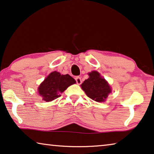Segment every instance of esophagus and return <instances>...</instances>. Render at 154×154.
Segmentation results:
<instances>
[{"label":"esophagus","mask_w":154,"mask_h":154,"mask_svg":"<svg viewBox=\"0 0 154 154\" xmlns=\"http://www.w3.org/2000/svg\"><path fill=\"white\" fill-rule=\"evenodd\" d=\"M75 80H76V82H77V84H82V79H81V77H75Z\"/></svg>","instance_id":"1"}]
</instances>
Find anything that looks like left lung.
<instances>
[{
	"instance_id": "left-lung-1",
	"label": "left lung",
	"mask_w": 154,
	"mask_h": 154,
	"mask_svg": "<svg viewBox=\"0 0 154 154\" xmlns=\"http://www.w3.org/2000/svg\"><path fill=\"white\" fill-rule=\"evenodd\" d=\"M88 75V79L82 84V88L91 99L97 102H104L111 92L109 84L97 71H92Z\"/></svg>"
}]
</instances>
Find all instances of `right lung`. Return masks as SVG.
Wrapping results in <instances>:
<instances>
[{
    "label": "right lung",
    "mask_w": 154,
    "mask_h": 154,
    "mask_svg": "<svg viewBox=\"0 0 154 154\" xmlns=\"http://www.w3.org/2000/svg\"><path fill=\"white\" fill-rule=\"evenodd\" d=\"M76 81L69 75H61L54 71L45 78L38 88V94L45 102H51L61 96L60 93Z\"/></svg>",
    "instance_id": "1"
}]
</instances>
